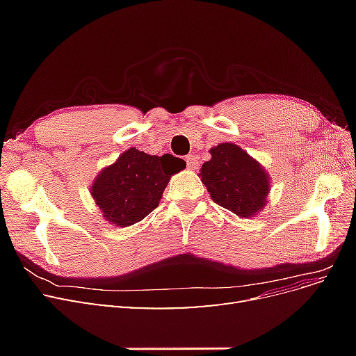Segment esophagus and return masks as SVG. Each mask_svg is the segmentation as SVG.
Listing matches in <instances>:
<instances>
[{"mask_svg":"<svg viewBox=\"0 0 356 356\" xmlns=\"http://www.w3.org/2000/svg\"><path fill=\"white\" fill-rule=\"evenodd\" d=\"M186 161H187V166H188V169H196V166H197V160H196V157H195V156H193V154L187 156V157H186Z\"/></svg>","mask_w":356,"mask_h":356,"instance_id":"esophagus-1","label":"esophagus"}]
</instances>
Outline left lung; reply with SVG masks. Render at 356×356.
I'll use <instances>...</instances> for the list:
<instances>
[{
	"label": "left lung",
	"mask_w": 356,
	"mask_h": 356,
	"mask_svg": "<svg viewBox=\"0 0 356 356\" xmlns=\"http://www.w3.org/2000/svg\"><path fill=\"white\" fill-rule=\"evenodd\" d=\"M199 178L212 200L241 218L255 217L267 204L270 177L264 166L233 143H221L209 149Z\"/></svg>",
	"instance_id": "8db88e82"
}]
</instances>
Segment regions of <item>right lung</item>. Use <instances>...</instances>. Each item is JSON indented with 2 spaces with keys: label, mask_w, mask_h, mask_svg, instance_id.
Wrapping results in <instances>:
<instances>
[{
  "label": "right lung",
  "mask_w": 356,
  "mask_h": 356,
  "mask_svg": "<svg viewBox=\"0 0 356 356\" xmlns=\"http://www.w3.org/2000/svg\"><path fill=\"white\" fill-rule=\"evenodd\" d=\"M184 168L186 161L172 154L159 157L129 148L96 175L90 195L105 221L129 227L159 207L169 179Z\"/></svg>",
  "instance_id": "add662e5"
}]
</instances>
